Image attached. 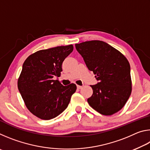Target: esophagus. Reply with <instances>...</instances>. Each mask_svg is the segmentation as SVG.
Segmentation results:
<instances>
[{
  "label": "esophagus",
  "instance_id": "1",
  "mask_svg": "<svg viewBox=\"0 0 150 150\" xmlns=\"http://www.w3.org/2000/svg\"><path fill=\"white\" fill-rule=\"evenodd\" d=\"M77 88H79V89H81V88H83L82 86H80V85H77Z\"/></svg>",
  "mask_w": 150,
  "mask_h": 150
}]
</instances>
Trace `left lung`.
Listing matches in <instances>:
<instances>
[{"label":"left lung","instance_id":"8db88e82","mask_svg":"<svg viewBox=\"0 0 150 150\" xmlns=\"http://www.w3.org/2000/svg\"><path fill=\"white\" fill-rule=\"evenodd\" d=\"M88 70L98 83L91 85L93 93L87 99L93 109L103 115H112L120 110L131 95L130 65L118 50L99 40L75 44Z\"/></svg>","mask_w":150,"mask_h":150}]
</instances>
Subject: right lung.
Listing matches in <instances>:
<instances>
[{"instance_id": "right-lung-1", "label": "right lung", "mask_w": 150, "mask_h": 150, "mask_svg": "<svg viewBox=\"0 0 150 150\" xmlns=\"http://www.w3.org/2000/svg\"><path fill=\"white\" fill-rule=\"evenodd\" d=\"M73 50V45L42 50L24 62L18 88L27 108L38 118L50 120L68 106L77 86H63L53 78L60 77L63 62Z\"/></svg>"}]
</instances>
